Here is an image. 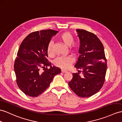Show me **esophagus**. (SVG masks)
<instances>
[{
  "label": "esophagus",
  "instance_id": "34e87169",
  "mask_svg": "<svg viewBox=\"0 0 122 122\" xmlns=\"http://www.w3.org/2000/svg\"><path fill=\"white\" fill-rule=\"evenodd\" d=\"M61 72H63V73L67 72V71L66 70H65V69H62L61 70Z\"/></svg>",
  "mask_w": 122,
  "mask_h": 122
}]
</instances>
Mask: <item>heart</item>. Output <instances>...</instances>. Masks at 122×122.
Instances as JSON below:
<instances>
[{"label":"heart","mask_w":122,"mask_h":122,"mask_svg":"<svg viewBox=\"0 0 122 122\" xmlns=\"http://www.w3.org/2000/svg\"><path fill=\"white\" fill-rule=\"evenodd\" d=\"M58 39L66 46H69L70 51L74 55H77L79 54L81 49V44L79 42H73L75 39L73 36L68 32H64L59 35ZM47 54L50 56L54 55L53 49V43L50 42L47 46ZM74 61V58L72 55L66 56H60L56 58L54 61V65L56 66L63 69H68Z\"/></svg>","instance_id":"1"}]
</instances>
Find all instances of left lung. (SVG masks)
<instances>
[{"label": "left lung", "instance_id": "left-lung-1", "mask_svg": "<svg viewBox=\"0 0 122 122\" xmlns=\"http://www.w3.org/2000/svg\"><path fill=\"white\" fill-rule=\"evenodd\" d=\"M76 31L81 49L75 66L80 70L72 74L73 78L68 84L77 96L86 98L94 95L102 88L107 61L103 44L95 35L84 29H76Z\"/></svg>", "mask_w": 122, "mask_h": 122}]
</instances>
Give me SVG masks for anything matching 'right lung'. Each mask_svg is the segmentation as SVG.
I'll list each match as a JSON object with an SVG mask.
<instances>
[{"label":"right lung","instance_id":"add662e5","mask_svg":"<svg viewBox=\"0 0 122 122\" xmlns=\"http://www.w3.org/2000/svg\"><path fill=\"white\" fill-rule=\"evenodd\" d=\"M57 32L52 29L32 32L20 44L14 69L17 86L26 95H40L49 86L54 76L61 72L60 68L52 67L47 59V45Z\"/></svg>","mask_w":122,"mask_h":122}]
</instances>
